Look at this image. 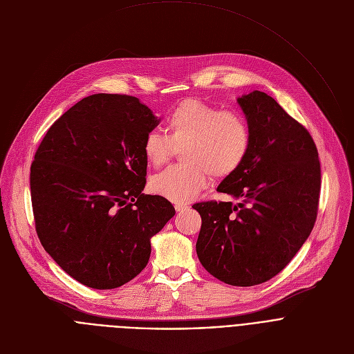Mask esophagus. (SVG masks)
<instances>
[{"label":"esophagus","instance_id":"obj_1","mask_svg":"<svg viewBox=\"0 0 354 354\" xmlns=\"http://www.w3.org/2000/svg\"><path fill=\"white\" fill-rule=\"evenodd\" d=\"M174 208H176V211H177V212H180V211H184V209L187 208V205H184V204H176V205H174Z\"/></svg>","mask_w":354,"mask_h":354}]
</instances>
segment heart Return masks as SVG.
Returning a JSON list of instances; mask_svg holds the SVG:
<instances>
[{"label":"heart","instance_id":"obj_1","mask_svg":"<svg viewBox=\"0 0 354 354\" xmlns=\"http://www.w3.org/2000/svg\"><path fill=\"white\" fill-rule=\"evenodd\" d=\"M166 135L149 132L142 149L149 166L166 165L181 149L184 165L150 178L149 188L171 203L191 201L207 185L209 173L225 178L236 171L250 150V131L243 118L204 101L189 98L177 104L165 120Z\"/></svg>","mask_w":354,"mask_h":354}]
</instances>
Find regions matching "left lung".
Instances as JSON below:
<instances>
[{"instance_id":"obj_1","label":"left lung","mask_w":354,"mask_h":354,"mask_svg":"<svg viewBox=\"0 0 354 354\" xmlns=\"http://www.w3.org/2000/svg\"><path fill=\"white\" fill-rule=\"evenodd\" d=\"M250 131L243 165L216 191L233 203H198V259L218 280L252 287L292 260L315 225L321 191L318 150L309 132L261 91L238 100Z\"/></svg>"}]
</instances>
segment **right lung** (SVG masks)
Masks as SVG:
<instances>
[{
    "label": "right lung",
    "mask_w": 354,
    "mask_h": 354,
    "mask_svg": "<svg viewBox=\"0 0 354 354\" xmlns=\"http://www.w3.org/2000/svg\"><path fill=\"white\" fill-rule=\"evenodd\" d=\"M159 122L136 97L94 94L64 112L36 150L30 197L39 241L90 288L135 279L150 239L176 214L166 198L142 192V145Z\"/></svg>",
    "instance_id": "add662e5"
}]
</instances>
